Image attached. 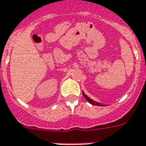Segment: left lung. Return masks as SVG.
I'll return each instance as SVG.
<instances>
[{
  "label": "left lung",
  "mask_w": 146,
  "mask_h": 146,
  "mask_svg": "<svg viewBox=\"0 0 146 146\" xmlns=\"http://www.w3.org/2000/svg\"><path fill=\"white\" fill-rule=\"evenodd\" d=\"M82 93H83V96H84L85 99H86V100H87V101H88V102H89L90 103V104L94 105V106H104V105L101 104V103H100V102H95V101H93V100H91V99H90V98L88 97V96H87V95H85L84 93V92H83V91H82Z\"/></svg>",
  "instance_id": "obj_1"
}]
</instances>
